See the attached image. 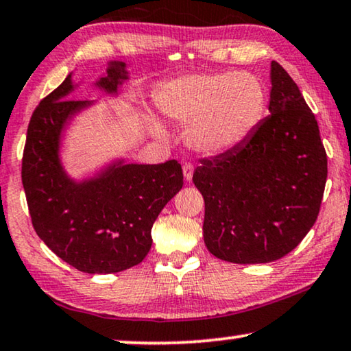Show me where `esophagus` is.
<instances>
[{
	"label": "esophagus",
	"mask_w": 351,
	"mask_h": 351,
	"mask_svg": "<svg viewBox=\"0 0 351 351\" xmlns=\"http://www.w3.org/2000/svg\"><path fill=\"white\" fill-rule=\"evenodd\" d=\"M182 171H184L186 181H191L192 175H193V164H192V162H184V164H182Z\"/></svg>",
	"instance_id": "34e87169"
}]
</instances>
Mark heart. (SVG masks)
<instances>
[{"label": "heart", "mask_w": 351, "mask_h": 351, "mask_svg": "<svg viewBox=\"0 0 351 351\" xmlns=\"http://www.w3.org/2000/svg\"><path fill=\"white\" fill-rule=\"evenodd\" d=\"M162 114L189 124L187 140L197 151L219 154L239 145L265 114L266 94L250 74H193L162 88L156 97Z\"/></svg>", "instance_id": "obj_1"}]
</instances>
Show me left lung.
<instances>
[{
	"mask_svg": "<svg viewBox=\"0 0 351 351\" xmlns=\"http://www.w3.org/2000/svg\"><path fill=\"white\" fill-rule=\"evenodd\" d=\"M269 117L234 148L202 158L192 181L205 198L203 238L232 263H269L315 223L328 158L315 114L279 62H271Z\"/></svg>",
	"mask_w": 351,
	"mask_h": 351,
	"instance_id": "left-lung-1",
	"label": "left lung"
}]
</instances>
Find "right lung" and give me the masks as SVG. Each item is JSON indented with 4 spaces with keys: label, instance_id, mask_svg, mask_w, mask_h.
I'll return each instance as SVG.
<instances>
[{
    "label": "right lung",
    "instance_id": "obj_1",
    "mask_svg": "<svg viewBox=\"0 0 351 351\" xmlns=\"http://www.w3.org/2000/svg\"><path fill=\"white\" fill-rule=\"evenodd\" d=\"M113 62L99 85L114 93L125 78ZM71 75L42 99L29 119L22 158V182L38 237L61 260L90 274L119 273L149 252L151 228L182 187L178 160L158 165H114L101 178L75 184L58 159L64 123L88 101L67 99Z\"/></svg>",
    "mask_w": 351,
    "mask_h": 351
}]
</instances>
